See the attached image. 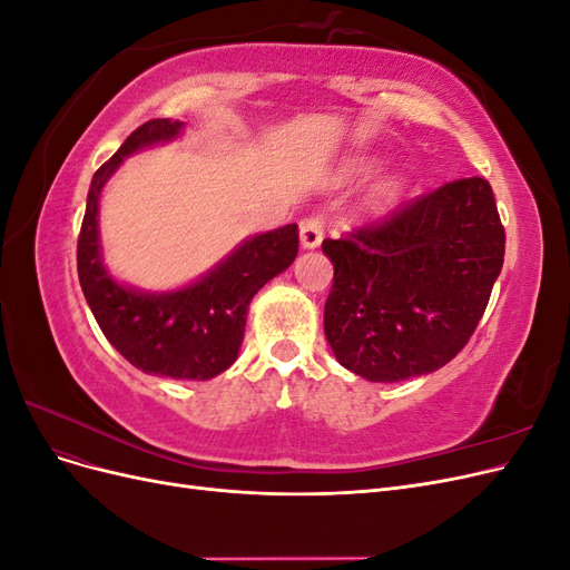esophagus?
I'll use <instances>...</instances> for the list:
<instances>
[{
	"label": "esophagus",
	"mask_w": 570,
	"mask_h": 570,
	"mask_svg": "<svg viewBox=\"0 0 570 570\" xmlns=\"http://www.w3.org/2000/svg\"><path fill=\"white\" fill-rule=\"evenodd\" d=\"M299 243L304 249H316L323 243V220L318 216L304 218L299 223Z\"/></svg>",
	"instance_id": "1"
}]
</instances>
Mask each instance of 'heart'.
Returning <instances> with one entry per match:
<instances>
[{
    "mask_svg": "<svg viewBox=\"0 0 570 570\" xmlns=\"http://www.w3.org/2000/svg\"><path fill=\"white\" fill-rule=\"evenodd\" d=\"M368 170V166L366 164H356V166H352V170L350 174L352 176H364ZM400 189H402V183L400 180H385L381 187H377V193H375V197H373V209L375 212H383V209H387V206L396 199V195H400Z\"/></svg>",
    "mask_w": 570,
    "mask_h": 570,
    "instance_id": "obj_1",
    "label": "heart"
}]
</instances>
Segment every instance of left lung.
I'll use <instances>...</instances> for the list:
<instances>
[{
    "label": "left lung",
    "instance_id": "1",
    "mask_svg": "<svg viewBox=\"0 0 570 570\" xmlns=\"http://www.w3.org/2000/svg\"><path fill=\"white\" fill-rule=\"evenodd\" d=\"M504 239L485 178L444 183L381 226L323 239L335 268L323 314L335 358L371 383L450 364L485 314Z\"/></svg>",
    "mask_w": 570,
    "mask_h": 570
}]
</instances>
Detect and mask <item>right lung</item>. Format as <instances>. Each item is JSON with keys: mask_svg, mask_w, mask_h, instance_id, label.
<instances>
[{"mask_svg": "<svg viewBox=\"0 0 570 570\" xmlns=\"http://www.w3.org/2000/svg\"><path fill=\"white\" fill-rule=\"evenodd\" d=\"M183 120L154 118L137 128L92 176L78 237V278L101 333L135 368L174 381H209L235 364L247 308L299 249L297 223L247 237L195 283L147 292L118 283L101 262L99 197L130 154L176 140Z\"/></svg>", "mask_w": 570, "mask_h": 570, "instance_id": "add662e5", "label": "right lung"}]
</instances>
